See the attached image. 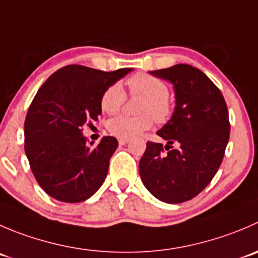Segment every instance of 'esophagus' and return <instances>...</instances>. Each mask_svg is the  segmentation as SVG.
Listing matches in <instances>:
<instances>
[{
	"label": "esophagus",
	"instance_id": "1",
	"mask_svg": "<svg viewBox=\"0 0 258 258\" xmlns=\"http://www.w3.org/2000/svg\"><path fill=\"white\" fill-rule=\"evenodd\" d=\"M118 144L121 145V146H123V145L128 144V140H123V139H119L118 140Z\"/></svg>",
	"mask_w": 258,
	"mask_h": 258
}]
</instances>
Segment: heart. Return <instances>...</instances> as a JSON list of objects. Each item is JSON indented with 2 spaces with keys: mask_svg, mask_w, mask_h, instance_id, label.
I'll return each mask as SVG.
<instances>
[{
  "mask_svg": "<svg viewBox=\"0 0 258 258\" xmlns=\"http://www.w3.org/2000/svg\"><path fill=\"white\" fill-rule=\"evenodd\" d=\"M127 87L132 96L144 97L140 116L121 114L109 119L107 128L109 134L118 139L131 140L140 136L152 126L154 119L164 122L171 114V103L169 101V88L156 77L146 73H139L127 79ZM126 101V93L119 84H112L104 91L101 98V107L106 113L118 112Z\"/></svg>",
  "mask_w": 258,
  "mask_h": 258,
  "instance_id": "1",
  "label": "heart"
}]
</instances>
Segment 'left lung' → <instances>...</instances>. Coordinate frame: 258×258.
<instances>
[{"label":"left lung","instance_id":"8db88e82","mask_svg":"<svg viewBox=\"0 0 258 258\" xmlns=\"http://www.w3.org/2000/svg\"><path fill=\"white\" fill-rule=\"evenodd\" d=\"M150 74L172 84L175 108L157 131L167 152L161 144L147 142L140 176L159 201L182 203L206 189L221 166L231 130L228 109L216 84L194 67L176 64Z\"/></svg>","mask_w":258,"mask_h":258}]
</instances>
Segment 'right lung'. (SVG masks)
<instances>
[{"label":"right lung","mask_w":258,"mask_h":258,"mask_svg":"<svg viewBox=\"0 0 258 258\" xmlns=\"http://www.w3.org/2000/svg\"><path fill=\"white\" fill-rule=\"evenodd\" d=\"M131 71L68 66L37 91L25 119V152L35 179L51 198L79 203L102 186L118 141L106 136L92 147L82 128L98 121L102 94Z\"/></svg>","instance_id":"add662e5"}]
</instances>
